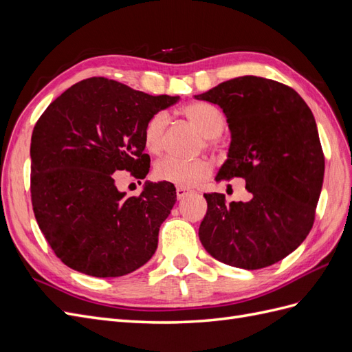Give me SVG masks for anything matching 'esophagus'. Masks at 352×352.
Returning a JSON list of instances; mask_svg holds the SVG:
<instances>
[{"instance_id": "esophagus-1", "label": "esophagus", "mask_w": 352, "mask_h": 352, "mask_svg": "<svg viewBox=\"0 0 352 352\" xmlns=\"http://www.w3.org/2000/svg\"><path fill=\"white\" fill-rule=\"evenodd\" d=\"M192 192H194L192 189L185 188V186H177V188H176V197H177V199H182V198H185L186 195L192 194Z\"/></svg>"}]
</instances>
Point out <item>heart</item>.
I'll use <instances>...</instances> for the list:
<instances>
[{
	"instance_id": "obj_1",
	"label": "heart",
	"mask_w": 352,
	"mask_h": 352,
	"mask_svg": "<svg viewBox=\"0 0 352 352\" xmlns=\"http://www.w3.org/2000/svg\"><path fill=\"white\" fill-rule=\"evenodd\" d=\"M184 116L192 123L199 133L212 140L221 135L223 129L226 126L225 116L221 114L219 109L208 102H190L182 109ZM168 124V116L166 111H158L150 117V120L145 124L144 131V141L146 150L158 154L164 150L166 145V131ZM211 164L207 160H180L173 155H167L162 160H158L154 173L157 179L164 180V182L179 185V186H195L201 182H204L211 176Z\"/></svg>"
}]
</instances>
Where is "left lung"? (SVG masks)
<instances>
[{
    "mask_svg": "<svg viewBox=\"0 0 352 352\" xmlns=\"http://www.w3.org/2000/svg\"><path fill=\"white\" fill-rule=\"evenodd\" d=\"M195 98L220 105L228 117L232 142L216 180L242 177L250 192L229 204L223 194H204L199 241L233 267H269L313 228L324 176L314 116L291 87L257 76L226 80Z\"/></svg>",
    "mask_w": 352,
    "mask_h": 352,
    "instance_id": "obj_1",
    "label": "left lung"
}]
</instances>
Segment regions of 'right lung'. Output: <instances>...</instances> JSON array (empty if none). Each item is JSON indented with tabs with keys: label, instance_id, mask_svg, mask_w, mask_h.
<instances>
[{
	"label": "right lung",
	"instance_id": "obj_1",
	"mask_svg": "<svg viewBox=\"0 0 352 352\" xmlns=\"http://www.w3.org/2000/svg\"><path fill=\"white\" fill-rule=\"evenodd\" d=\"M177 101L89 78L39 117L30 141L32 207L51 250L70 269L119 278L154 255L176 202L173 184L146 182L141 195L126 198L113 173L145 179V124Z\"/></svg>",
	"mask_w": 352,
	"mask_h": 352
}]
</instances>
